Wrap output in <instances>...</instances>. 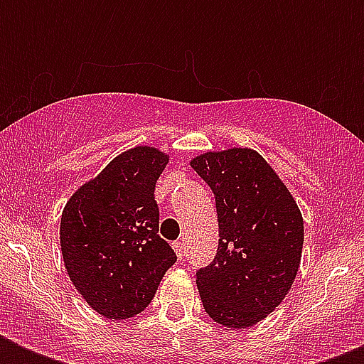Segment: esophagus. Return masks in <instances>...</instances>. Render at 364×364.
<instances>
[{
    "instance_id": "34e87169",
    "label": "esophagus",
    "mask_w": 364,
    "mask_h": 364,
    "mask_svg": "<svg viewBox=\"0 0 364 364\" xmlns=\"http://www.w3.org/2000/svg\"><path fill=\"white\" fill-rule=\"evenodd\" d=\"M173 249H176L177 259L181 260L185 257V245H183V242H173Z\"/></svg>"
}]
</instances>
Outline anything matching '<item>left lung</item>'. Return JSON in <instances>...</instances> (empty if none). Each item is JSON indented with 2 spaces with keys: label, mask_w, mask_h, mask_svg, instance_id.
Wrapping results in <instances>:
<instances>
[{
  "label": "left lung",
  "mask_w": 364,
  "mask_h": 364,
  "mask_svg": "<svg viewBox=\"0 0 364 364\" xmlns=\"http://www.w3.org/2000/svg\"><path fill=\"white\" fill-rule=\"evenodd\" d=\"M215 194L219 249L196 272L208 316L247 328L282 304L302 257L304 221L274 168L253 149L210 151L191 160Z\"/></svg>",
  "instance_id": "left-lung-1"
}]
</instances>
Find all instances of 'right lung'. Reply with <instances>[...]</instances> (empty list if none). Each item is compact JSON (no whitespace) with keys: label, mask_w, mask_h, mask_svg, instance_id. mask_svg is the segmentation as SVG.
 Wrapping results in <instances>:
<instances>
[{"label":"right lung","mask_w":364,"mask_h":364,"mask_svg":"<svg viewBox=\"0 0 364 364\" xmlns=\"http://www.w3.org/2000/svg\"><path fill=\"white\" fill-rule=\"evenodd\" d=\"M170 154L137 145L68 200L60 245L71 283L100 316L128 319L153 300L177 260L159 236L154 185Z\"/></svg>","instance_id":"add662e5"}]
</instances>
